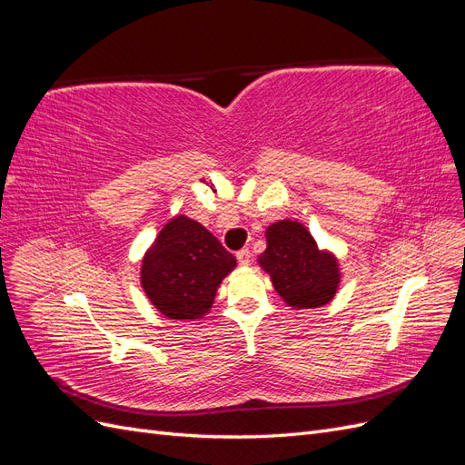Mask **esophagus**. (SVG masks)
<instances>
[{"instance_id":"esophagus-1","label":"esophagus","mask_w":465,"mask_h":465,"mask_svg":"<svg viewBox=\"0 0 465 465\" xmlns=\"http://www.w3.org/2000/svg\"><path fill=\"white\" fill-rule=\"evenodd\" d=\"M250 258H252V252L248 248H242V250L236 252V260H238V263H241V265H248Z\"/></svg>"}]
</instances>
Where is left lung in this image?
<instances>
[{
	"label": "left lung",
	"mask_w": 465,
	"mask_h": 465,
	"mask_svg": "<svg viewBox=\"0 0 465 465\" xmlns=\"http://www.w3.org/2000/svg\"><path fill=\"white\" fill-rule=\"evenodd\" d=\"M267 248L258 262L270 273L279 297L289 306L316 308L328 304L340 287V263L320 250L314 236L299 221L283 219L265 231Z\"/></svg>",
	"instance_id": "1"
}]
</instances>
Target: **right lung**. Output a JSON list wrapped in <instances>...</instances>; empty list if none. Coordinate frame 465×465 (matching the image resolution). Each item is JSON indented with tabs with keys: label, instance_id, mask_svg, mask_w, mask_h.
<instances>
[{
	"label": "right lung",
	"instance_id": "obj_1",
	"mask_svg": "<svg viewBox=\"0 0 465 465\" xmlns=\"http://www.w3.org/2000/svg\"><path fill=\"white\" fill-rule=\"evenodd\" d=\"M234 267V256L203 224L178 215L145 252L142 287L166 318L198 320L209 312L217 287Z\"/></svg>",
	"mask_w": 465,
	"mask_h": 465
}]
</instances>
